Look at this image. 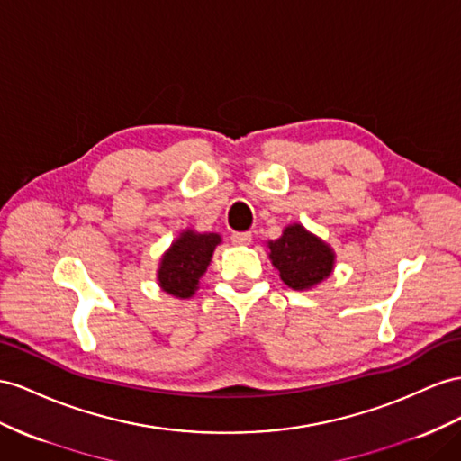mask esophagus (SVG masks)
<instances>
[{
    "label": "esophagus",
    "mask_w": 461,
    "mask_h": 461,
    "mask_svg": "<svg viewBox=\"0 0 461 461\" xmlns=\"http://www.w3.org/2000/svg\"><path fill=\"white\" fill-rule=\"evenodd\" d=\"M231 241L235 245H249L253 241V235L249 231H243V233H233L231 235Z\"/></svg>",
    "instance_id": "1"
}]
</instances>
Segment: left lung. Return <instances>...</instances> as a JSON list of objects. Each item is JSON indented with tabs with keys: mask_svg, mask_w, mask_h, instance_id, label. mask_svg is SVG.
I'll use <instances>...</instances> for the list:
<instances>
[{
	"mask_svg": "<svg viewBox=\"0 0 461 461\" xmlns=\"http://www.w3.org/2000/svg\"><path fill=\"white\" fill-rule=\"evenodd\" d=\"M270 263L292 290L308 292L333 275L335 251L302 223H288L275 241H267Z\"/></svg>",
	"mask_w": 461,
	"mask_h": 461,
	"instance_id": "1",
	"label": "left lung"
}]
</instances>
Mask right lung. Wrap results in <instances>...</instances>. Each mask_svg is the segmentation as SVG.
Here are the masks:
<instances>
[{"instance_id":"1","label":"right lung","mask_w":461,"mask_h":461,"mask_svg":"<svg viewBox=\"0 0 461 461\" xmlns=\"http://www.w3.org/2000/svg\"><path fill=\"white\" fill-rule=\"evenodd\" d=\"M221 235L214 231L200 233L196 230H183L173 240L158 265V285L169 296L179 300L193 298L200 288V278L206 273Z\"/></svg>"}]
</instances>
